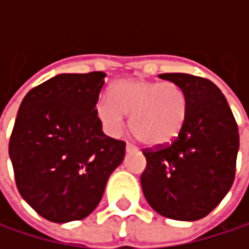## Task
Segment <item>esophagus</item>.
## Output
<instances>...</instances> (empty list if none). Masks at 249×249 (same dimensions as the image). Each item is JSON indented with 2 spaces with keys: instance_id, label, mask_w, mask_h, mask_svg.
Listing matches in <instances>:
<instances>
[{
  "instance_id": "34e87169",
  "label": "esophagus",
  "mask_w": 249,
  "mask_h": 249,
  "mask_svg": "<svg viewBox=\"0 0 249 249\" xmlns=\"http://www.w3.org/2000/svg\"><path fill=\"white\" fill-rule=\"evenodd\" d=\"M125 150H126V153H135V151H137V147L132 145V144H129V142H126Z\"/></svg>"
}]
</instances>
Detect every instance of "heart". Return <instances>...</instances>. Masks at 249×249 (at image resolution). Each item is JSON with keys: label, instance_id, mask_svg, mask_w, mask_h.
Wrapping results in <instances>:
<instances>
[{"label": "heart", "instance_id": "b5f03b06", "mask_svg": "<svg viewBox=\"0 0 249 249\" xmlns=\"http://www.w3.org/2000/svg\"><path fill=\"white\" fill-rule=\"evenodd\" d=\"M104 129L120 135L131 115V131L145 145L164 147L180 134L189 111L186 90L174 82L123 79L95 105Z\"/></svg>", "mask_w": 249, "mask_h": 249}]
</instances>
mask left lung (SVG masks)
Segmentation results:
<instances>
[{
	"instance_id": "1",
	"label": "left lung",
	"mask_w": 249,
	"mask_h": 249,
	"mask_svg": "<svg viewBox=\"0 0 249 249\" xmlns=\"http://www.w3.org/2000/svg\"><path fill=\"white\" fill-rule=\"evenodd\" d=\"M189 99L184 125L172 144L144 150L141 187L161 216L197 221L211 213L229 192L239 150L238 125L221 89L187 73H163Z\"/></svg>"
}]
</instances>
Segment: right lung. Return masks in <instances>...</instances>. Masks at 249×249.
<instances>
[{
	"instance_id": "add662e5",
	"label": "right lung",
	"mask_w": 249,
	"mask_h": 249,
	"mask_svg": "<svg viewBox=\"0 0 249 249\" xmlns=\"http://www.w3.org/2000/svg\"><path fill=\"white\" fill-rule=\"evenodd\" d=\"M104 72L60 73L24 96L10 138L16 184L44 219L90 215L123 163L125 142L104 134L95 105Z\"/></svg>"
}]
</instances>
